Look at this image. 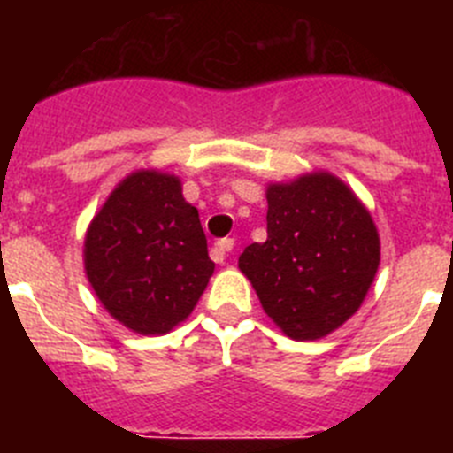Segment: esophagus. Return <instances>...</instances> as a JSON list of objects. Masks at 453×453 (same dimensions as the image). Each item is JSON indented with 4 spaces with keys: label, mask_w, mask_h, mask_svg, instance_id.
I'll use <instances>...</instances> for the list:
<instances>
[{
    "label": "esophagus",
    "mask_w": 453,
    "mask_h": 453,
    "mask_svg": "<svg viewBox=\"0 0 453 453\" xmlns=\"http://www.w3.org/2000/svg\"><path fill=\"white\" fill-rule=\"evenodd\" d=\"M234 250V238H222L218 240L213 245V250H211V258H213L215 263H224V258H226V254Z\"/></svg>",
    "instance_id": "obj_1"
}]
</instances>
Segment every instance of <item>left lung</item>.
<instances>
[{"instance_id":"left-lung-1","label":"left lung","mask_w":453,"mask_h":453,"mask_svg":"<svg viewBox=\"0 0 453 453\" xmlns=\"http://www.w3.org/2000/svg\"><path fill=\"white\" fill-rule=\"evenodd\" d=\"M263 311L292 340H318L358 311L379 267V234L326 172L267 188V240L238 258Z\"/></svg>"}]
</instances>
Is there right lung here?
Returning a JSON list of instances; mask_svg holds the SVG:
<instances>
[{
    "label": "right lung",
    "mask_w": 453,
    "mask_h": 453,
    "mask_svg": "<svg viewBox=\"0 0 453 453\" xmlns=\"http://www.w3.org/2000/svg\"><path fill=\"white\" fill-rule=\"evenodd\" d=\"M86 274L118 322L167 334L192 313L215 263L197 208L177 177L134 172L106 199L86 234Z\"/></svg>",
    "instance_id": "right-lung-1"
}]
</instances>
